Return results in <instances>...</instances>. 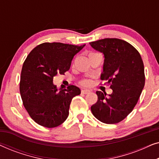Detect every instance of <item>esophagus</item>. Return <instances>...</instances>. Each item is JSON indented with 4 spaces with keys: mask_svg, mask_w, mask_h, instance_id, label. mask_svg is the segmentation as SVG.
Returning <instances> with one entry per match:
<instances>
[{
    "mask_svg": "<svg viewBox=\"0 0 159 159\" xmlns=\"http://www.w3.org/2000/svg\"><path fill=\"white\" fill-rule=\"evenodd\" d=\"M81 93H82V94H88L89 93H90V90H87V89H85V90H82Z\"/></svg>",
    "mask_w": 159,
    "mask_h": 159,
    "instance_id": "obj_1",
    "label": "esophagus"
}]
</instances>
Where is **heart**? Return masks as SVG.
<instances>
[{
  "mask_svg": "<svg viewBox=\"0 0 159 159\" xmlns=\"http://www.w3.org/2000/svg\"><path fill=\"white\" fill-rule=\"evenodd\" d=\"M93 53H96L92 52V53H90V54H89V55H90V54H93ZM80 84H81L82 86H84V87L89 86L90 84V80H82V81H80Z\"/></svg>",
  "mask_w": 159,
  "mask_h": 159,
  "instance_id": "obj_1",
  "label": "heart"
}]
</instances>
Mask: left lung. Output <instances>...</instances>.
<instances>
[{
    "mask_svg": "<svg viewBox=\"0 0 159 159\" xmlns=\"http://www.w3.org/2000/svg\"><path fill=\"white\" fill-rule=\"evenodd\" d=\"M90 44L104 54L101 80L107 81L113 90L108 96L97 91L98 101L91 106V111L101 122L119 123L132 112L144 88L142 58L135 48L120 39L105 38Z\"/></svg>",
    "mask_w": 159,
    "mask_h": 159,
    "instance_id": "8db88e82",
    "label": "left lung"
}]
</instances>
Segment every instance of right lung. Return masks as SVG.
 <instances>
[{
    "label": "right lung",
    "instance_id": "obj_1",
    "mask_svg": "<svg viewBox=\"0 0 159 159\" xmlns=\"http://www.w3.org/2000/svg\"><path fill=\"white\" fill-rule=\"evenodd\" d=\"M84 45L44 43L27 56L21 69L19 90L25 109L38 125L53 128L68 117L71 100L81 91L75 85L58 91L53 79L69 70L74 56Z\"/></svg>",
    "mask_w": 159,
    "mask_h": 159
}]
</instances>
